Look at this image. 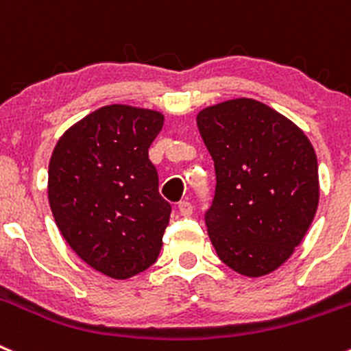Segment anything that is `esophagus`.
I'll return each instance as SVG.
<instances>
[{"instance_id":"34e87169","label":"esophagus","mask_w":351,"mask_h":351,"mask_svg":"<svg viewBox=\"0 0 351 351\" xmlns=\"http://www.w3.org/2000/svg\"><path fill=\"white\" fill-rule=\"evenodd\" d=\"M178 211L182 216H191L192 213H194V206H192L189 201H182L178 204Z\"/></svg>"}]
</instances>
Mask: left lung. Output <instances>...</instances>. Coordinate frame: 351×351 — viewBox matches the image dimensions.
<instances>
[{"mask_svg":"<svg viewBox=\"0 0 351 351\" xmlns=\"http://www.w3.org/2000/svg\"><path fill=\"white\" fill-rule=\"evenodd\" d=\"M197 128L215 160V197L204 220L216 253L237 274H270L315 216V150L296 124L253 98L202 109Z\"/></svg>","mask_w":351,"mask_h":351,"instance_id":"left-lung-1","label":"left lung"}]
</instances>
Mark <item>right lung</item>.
<instances>
[{"label": "right lung", "mask_w": 351, "mask_h": 351, "mask_svg": "<svg viewBox=\"0 0 351 351\" xmlns=\"http://www.w3.org/2000/svg\"><path fill=\"white\" fill-rule=\"evenodd\" d=\"M165 116L106 106L65 131L48 169V199L72 251L112 279L156 263L171 204L160 197L149 147Z\"/></svg>", "instance_id": "add662e5"}]
</instances>
